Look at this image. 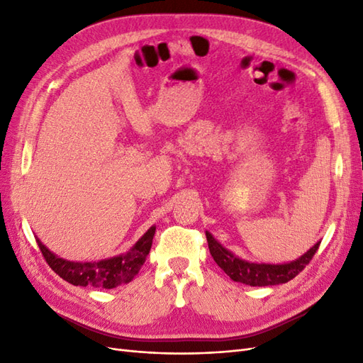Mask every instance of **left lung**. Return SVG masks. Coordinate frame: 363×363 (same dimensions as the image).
<instances>
[{
    "mask_svg": "<svg viewBox=\"0 0 363 363\" xmlns=\"http://www.w3.org/2000/svg\"><path fill=\"white\" fill-rule=\"evenodd\" d=\"M206 238L208 250H211V255L218 263V267L232 280L250 284V286H274V284L292 280L306 268V265H309V262L321 244H315L309 251L304 252L301 257L295 259L294 262L281 263V265H271V263H255L239 259L232 251H228L219 244L208 232H206Z\"/></svg>",
    "mask_w": 363,
    "mask_h": 363,
    "instance_id": "obj_1",
    "label": "left lung"
}]
</instances>
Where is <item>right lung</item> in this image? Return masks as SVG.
<instances>
[{"label":"right lung","instance_id":"add662e5","mask_svg":"<svg viewBox=\"0 0 363 363\" xmlns=\"http://www.w3.org/2000/svg\"><path fill=\"white\" fill-rule=\"evenodd\" d=\"M155 233L156 227L152 225L125 255H119L116 257L104 259L100 262L65 260L51 252L39 239H36V242L50 268L63 280H67L68 283L74 284V286L113 289L119 286V284L128 283L135 279L151 250Z\"/></svg>","mask_w":363,"mask_h":363}]
</instances>
